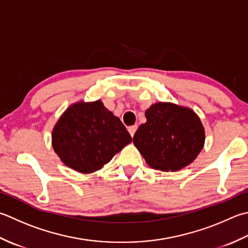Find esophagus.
<instances>
[{
	"label": "esophagus",
	"mask_w": 248,
	"mask_h": 248,
	"mask_svg": "<svg viewBox=\"0 0 248 248\" xmlns=\"http://www.w3.org/2000/svg\"><path fill=\"white\" fill-rule=\"evenodd\" d=\"M137 129H138V125H137V124L131 125V127H129L128 131H129V133L131 134V137H133L134 133H135V131H137Z\"/></svg>",
	"instance_id": "34e87169"
}]
</instances>
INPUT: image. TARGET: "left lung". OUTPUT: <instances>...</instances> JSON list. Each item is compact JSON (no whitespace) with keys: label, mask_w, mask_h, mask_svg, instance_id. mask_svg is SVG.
Instances as JSON below:
<instances>
[{"label":"left lung","mask_w":248,"mask_h":248,"mask_svg":"<svg viewBox=\"0 0 248 248\" xmlns=\"http://www.w3.org/2000/svg\"><path fill=\"white\" fill-rule=\"evenodd\" d=\"M133 144L150 168L175 172L193 162L204 146L205 130L191 108L158 102L145 111Z\"/></svg>","instance_id":"obj_1"}]
</instances>
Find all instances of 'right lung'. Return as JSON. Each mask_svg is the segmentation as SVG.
Here are the masks:
<instances>
[{
	"instance_id": "1",
	"label": "right lung",
	"mask_w": 248,
	"mask_h": 248,
	"mask_svg": "<svg viewBox=\"0 0 248 248\" xmlns=\"http://www.w3.org/2000/svg\"><path fill=\"white\" fill-rule=\"evenodd\" d=\"M131 142L123 123L101 100L70 105L51 133L52 148L61 161L84 174L98 171Z\"/></svg>"
}]
</instances>
